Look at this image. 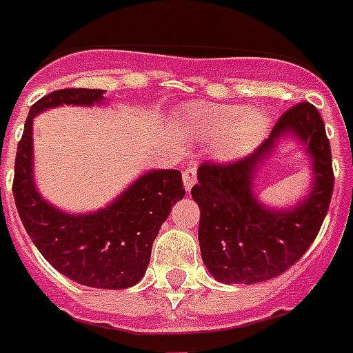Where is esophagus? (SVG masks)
I'll return each instance as SVG.
<instances>
[{"mask_svg": "<svg viewBox=\"0 0 353 353\" xmlns=\"http://www.w3.org/2000/svg\"><path fill=\"white\" fill-rule=\"evenodd\" d=\"M196 181H198V177H196V166H187V168L183 170V185H185L187 190H190V188L196 185Z\"/></svg>", "mask_w": 353, "mask_h": 353, "instance_id": "1", "label": "esophagus"}]
</instances>
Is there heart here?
<instances>
[{
  "label": "heart",
  "mask_w": 353,
  "mask_h": 353,
  "mask_svg": "<svg viewBox=\"0 0 353 353\" xmlns=\"http://www.w3.org/2000/svg\"><path fill=\"white\" fill-rule=\"evenodd\" d=\"M183 122L198 141H219L224 159H239L255 150L270 129V117L263 107L244 109L236 103L196 101L183 109Z\"/></svg>",
  "instance_id": "heart-1"
}]
</instances>
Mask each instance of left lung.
<instances>
[{"mask_svg": "<svg viewBox=\"0 0 353 353\" xmlns=\"http://www.w3.org/2000/svg\"><path fill=\"white\" fill-rule=\"evenodd\" d=\"M285 141L310 161L308 192L274 208L254 192L256 176ZM333 192L332 150L319 111L303 101L289 109L252 155L230 165H201L192 200L200 207L201 259L225 285H254L289 270L313 244Z\"/></svg>", "mask_w": 353, "mask_h": 353, "instance_id": "8db88e82", "label": "left lung"}]
</instances>
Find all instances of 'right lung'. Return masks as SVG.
I'll return each mask as SVG.
<instances>
[{"mask_svg":"<svg viewBox=\"0 0 353 353\" xmlns=\"http://www.w3.org/2000/svg\"><path fill=\"white\" fill-rule=\"evenodd\" d=\"M103 94L99 88H64L31 107L16 152L12 194L27 235L55 270L79 285L120 290L144 278L153 241L185 196L181 172L146 170L107 205L87 212L53 205L34 181V117L63 105H105Z\"/></svg>","mask_w":353,"mask_h":353,"instance_id":"add662e5","label":"right lung"}]
</instances>
